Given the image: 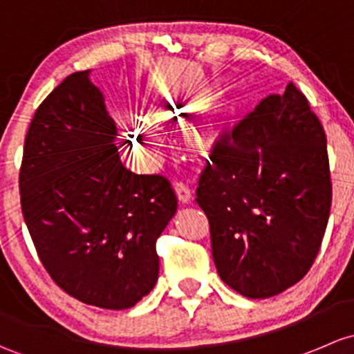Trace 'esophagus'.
I'll list each match as a JSON object with an SVG mask.
<instances>
[{"mask_svg": "<svg viewBox=\"0 0 354 354\" xmlns=\"http://www.w3.org/2000/svg\"><path fill=\"white\" fill-rule=\"evenodd\" d=\"M176 194L178 198V201L182 204H189L192 199V189L189 185L182 184V182H177L176 184Z\"/></svg>", "mask_w": 354, "mask_h": 354, "instance_id": "obj_1", "label": "esophagus"}]
</instances>
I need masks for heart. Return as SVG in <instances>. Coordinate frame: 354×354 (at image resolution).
<instances>
[{
    "label": "heart",
    "instance_id": "b5f03b06",
    "mask_svg": "<svg viewBox=\"0 0 354 354\" xmlns=\"http://www.w3.org/2000/svg\"><path fill=\"white\" fill-rule=\"evenodd\" d=\"M178 104L172 100V97H167L165 100L162 102H156V104L151 105L150 112L153 118H163L165 119V115H170V112H176V109L173 107L176 106V109ZM214 127H216V122L213 121V119H209V121H206L203 124L201 127L198 129V133H196V138H198V141H203L204 138L209 136V134L214 133ZM131 138H133V141H136V145L140 148H143L145 153H153L155 151V147H156V138L155 134H153V131L148 127V124H145L143 121H134L131 124Z\"/></svg>",
    "mask_w": 354,
    "mask_h": 354
}]
</instances>
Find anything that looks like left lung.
I'll use <instances>...</instances> for the list:
<instances>
[{"mask_svg": "<svg viewBox=\"0 0 354 354\" xmlns=\"http://www.w3.org/2000/svg\"><path fill=\"white\" fill-rule=\"evenodd\" d=\"M196 191L220 278L269 298L312 268L333 203L327 138L307 97L288 83L218 141Z\"/></svg>", "mask_w": 354, "mask_h": 354, "instance_id": "1", "label": "left lung"}]
</instances>
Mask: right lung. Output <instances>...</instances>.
I'll list each match as a JSON object with an SVG mask.
<instances>
[{
  "instance_id": "1",
  "label": "right lung",
  "mask_w": 354,
  "mask_h": 354,
  "mask_svg": "<svg viewBox=\"0 0 354 354\" xmlns=\"http://www.w3.org/2000/svg\"><path fill=\"white\" fill-rule=\"evenodd\" d=\"M88 75H69L35 111L18 178L21 213L61 290L86 305L124 310L158 279L156 239L177 198L163 176L122 165L118 127Z\"/></svg>"
}]
</instances>
